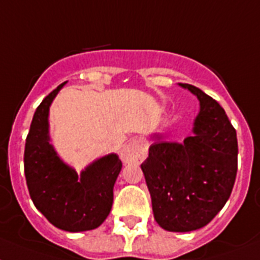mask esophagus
<instances>
[{
  "label": "esophagus",
  "instance_id": "esophagus-1",
  "mask_svg": "<svg viewBox=\"0 0 260 260\" xmlns=\"http://www.w3.org/2000/svg\"><path fill=\"white\" fill-rule=\"evenodd\" d=\"M148 148L141 140H132L121 150V160L125 164H140L147 158Z\"/></svg>",
  "mask_w": 260,
  "mask_h": 260
}]
</instances>
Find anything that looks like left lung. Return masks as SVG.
<instances>
[{
	"instance_id": "8db88e82",
	"label": "left lung",
	"mask_w": 260,
	"mask_h": 260,
	"mask_svg": "<svg viewBox=\"0 0 260 260\" xmlns=\"http://www.w3.org/2000/svg\"><path fill=\"white\" fill-rule=\"evenodd\" d=\"M198 98L193 135L182 144L156 136L141 169L154 219L168 231L204 228L230 197L238 171L237 131L217 100L181 83Z\"/></svg>"
}]
</instances>
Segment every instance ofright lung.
Instances as JSON below:
<instances>
[{"instance_id":"add662e5","label":"right lung","mask_w":260,"mask_h":260,"mask_svg":"<svg viewBox=\"0 0 260 260\" xmlns=\"http://www.w3.org/2000/svg\"><path fill=\"white\" fill-rule=\"evenodd\" d=\"M64 83L50 92L32 116L26 137L25 177L32 202L50 223L78 233L99 228L110 214L113 185L121 171L116 154L104 156L80 176L56 156L49 143V108Z\"/></svg>"}]
</instances>
